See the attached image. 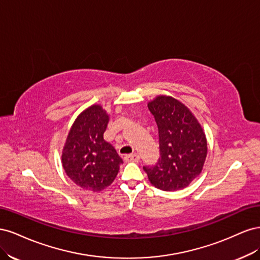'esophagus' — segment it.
<instances>
[{"mask_svg": "<svg viewBox=\"0 0 260 260\" xmlns=\"http://www.w3.org/2000/svg\"><path fill=\"white\" fill-rule=\"evenodd\" d=\"M124 160L125 161H132V162H138L140 160V156L137 153H133V154L124 156Z\"/></svg>", "mask_w": 260, "mask_h": 260, "instance_id": "34e87169", "label": "esophagus"}]
</instances>
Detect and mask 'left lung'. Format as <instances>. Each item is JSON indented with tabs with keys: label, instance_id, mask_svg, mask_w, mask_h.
Returning <instances> with one entry per match:
<instances>
[{
	"label": "left lung",
	"instance_id": "8db88e82",
	"mask_svg": "<svg viewBox=\"0 0 260 260\" xmlns=\"http://www.w3.org/2000/svg\"><path fill=\"white\" fill-rule=\"evenodd\" d=\"M147 107L158 127L160 157L155 166L143 169L159 190H182L203 170L207 156L205 133L190 109L175 98L158 95Z\"/></svg>",
	"mask_w": 260,
	"mask_h": 260
}]
</instances>
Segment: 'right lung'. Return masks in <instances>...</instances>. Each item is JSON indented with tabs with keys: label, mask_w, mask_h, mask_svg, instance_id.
<instances>
[{
	"label": "right lung",
	"mask_w": 260,
	"mask_h": 260,
	"mask_svg": "<svg viewBox=\"0 0 260 260\" xmlns=\"http://www.w3.org/2000/svg\"><path fill=\"white\" fill-rule=\"evenodd\" d=\"M109 115L94 104L76 118L61 153L66 175L84 190L100 192L111 185L123 162L104 140Z\"/></svg>",
	"instance_id": "add662e5"
}]
</instances>
